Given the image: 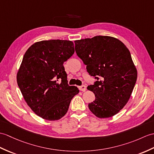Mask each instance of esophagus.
Here are the masks:
<instances>
[{
	"instance_id": "34e87169",
	"label": "esophagus",
	"mask_w": 154,
	"mask_h": 154,
	"mask_svg": "<svg viewBox=\"0 0 154 154\" xmlns=\"http://www.w3.org/2000/svg\"><path fill=\"white\" fill-rule=\"evenodd\" d=\"M79 89L80 91L85 92L86 91V89H87V88H86L85 85H82V86H80V87H79Z\"/></svg>"
}]
</instances>
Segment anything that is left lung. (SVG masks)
Segmentation results:
<instances>
[{"label": "left lung", "instance_id": "left-lung-1", "mask_svg": "<svg viewBox=\"0 0 154 154\" xmlns=\"http://www.w3.org/2000/svg\"><path fill=\"white\" fill-rule=\"evenodd\" d=\"M75 45L88 73L98 80L87 87L95 95L89 109L101 119L116 115L127 104L137 79L129 51L119 39L109 36L77 40Z\"/></svg>", "mask_w": 154, "mask_h": 154}]
</instances>
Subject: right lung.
Segmentation results:
<instances>
[{"instance_id":"obj_1","label":"right lung","mask_w":154,"mask_h":154,"mask_svg":"<svg viewBox=\"0 0 154 154\" xmlns=\"http://www.w3.org/2000/svg\"><path fill=\"white\" fill-rule=\"evenodd\" d=\"M74 52L72 41L50 40L35 42L25 53L17 83L27 104L42 119L63 117L79 92L75 86L67 85L63 66Z\"/></svg>"}]
</instances>
